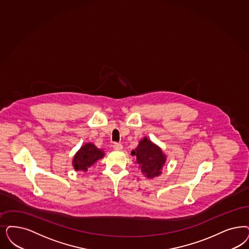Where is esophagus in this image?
<instances>
[{
    "label": "esophagus",
    "mask_w": 249,
    "mask_h": 249,
    "mask_svg": "<svg viewBox=\"0 0 249 249\" xmlns=\"http://www.w3.org/2000/svg\"><path fill=\"white\" fill-rule=\"evenodd\" d=\"M113 148L116 150V151H121L122 150V148H123V146L121 143H118V142H115L114 144H113Z\"/></svg>",
    "instance_id": "obj_1"
}]
</instances>
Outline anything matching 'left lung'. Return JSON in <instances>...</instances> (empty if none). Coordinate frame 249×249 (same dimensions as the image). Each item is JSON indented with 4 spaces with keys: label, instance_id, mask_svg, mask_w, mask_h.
I'll list each match as a JSON object with an SVG mask.
<instances>
[{
    "label": "left lung",
    "instance_id": "obj_1",
    "mask_svg": "<svg viewBox=\"0 0 249 249\" xmlns=\"http://www.w3.org/2000/svg\"><path fill=\"white\" fill-rule=\"evenodd\" d=\"M131 155L136 156V163L147 178L152 179L162 174L163 165L166 162V155L163 150L148 138H142Z\"/></svg>",
    "mask_w": 249,
    "mask_h": 249
}]
</instances>
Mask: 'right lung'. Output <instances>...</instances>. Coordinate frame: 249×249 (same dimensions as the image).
<instances>
[{
	"instance_id": "1",
	"label": "right lung",
	"mask_w": 249,
	"mask_h": 249,
	"mask_svg": "<svg viewBox=\"0 0 249 249\" xmlns=\"http://www.w3.org/2000/svg\"><path fill=\"white\" fill-rule=\"evenodd\" d=\"M105 156L102 149L97 148L92 142H86L73 156L72 166L75 171L86 172Z\"/></svg>"
}]
</instances>
